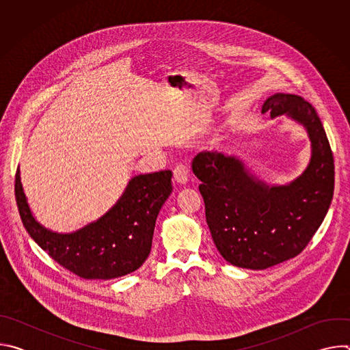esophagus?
Wrapping results in <instances>:
<instances>
[{
  "label": "esophagus",
  "mask_w": 350,
  "mask_h": 350,
  "mask_svg": "<svg viewBox=\"0 0 350 350\" xmlns=\"http://www.w3.org/2000/svg\"><path fill=\"white\" fill-rule=\"evenodd\" d=\"M174 181L178 184H185L188 181V167L184 163H178L173 170Z\"/></svg>",
  "instance_id": "esophagus-1"
}]
</instances>
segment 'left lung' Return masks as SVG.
<instances>
[{
	"instance_id": "8db88e82",
	"label": "left lung",
	"mask_w": 350,
	"mask_h": 350,
	"mask_svg": "<svg viewBox=\"0 0 350 350\" xmlns=\"http://www.w3.org/2000/svg\"><path fill=\"white\" fill-rule=\"evenodd\" d=\"M302 123L313 154L305 173L269 187L234 157L201 152L192 172L201 180L206 223L220 255L231 265L263 270L301 254L321 226L334 195V157L320 118L302 96L277 92L262 112Z\"/></svg>"
}]
</instances>
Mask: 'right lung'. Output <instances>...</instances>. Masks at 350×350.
Listing matches in <instances>:
<instances>
[{"label": "right lung", "instance_id": "1", "mask_svg": "<svg viewBox=\"0 0 350 350\" xmlns=\"http://www.w3.org/2000/svg\"><path fill=\"white\" fill-rule=\"evenodd\" d=\"M172 189L170 170L135 176L105 216L76 232L57 234L34 220L19 169L15 176L16 204L30 237L58 265L85 280L122 277L145 262L151 252L157 217Z\"/></svg>", "mask_w": 350, "mask_h": 350}]
</instances>
